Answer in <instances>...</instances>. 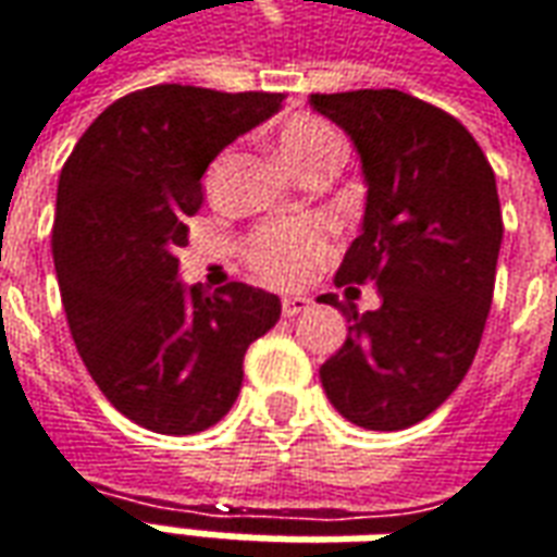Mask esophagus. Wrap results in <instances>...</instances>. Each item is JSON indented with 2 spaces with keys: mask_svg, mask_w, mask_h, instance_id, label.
<instances>
[{
  "mask_svg": "<svg viewBox=\"0 0 557 557\" xmlns=\"http://www.w3.org/2000/svg\"><path fill=\"white\" fill-rule=\"evenodd\" d=\"M311 308V298L305 296H286L283 298V317H298L301 311Z\"/></svg>",
  "mask_w": 557,
  "mask_h": 557,
  "instance_id": "34e87169",
  "label": "esophagus"
}]
</instances>
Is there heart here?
Returning a JSON list of instances; mask_svg holds the SVG:
<instances>
[{"mask_svg":"<svg viewBox=\"0 0 557 557\" xmlns=\"http://www.w3.org/2000/svg\"><path fill=\"white\" fill-rule=\"evenodd\" d=\"M277 145L283 160L298 175H305L320 163H338L342 157V138L336 128L311 113H298L280 125ZM330 246H333V231L326 221L314 215H296V219L259 224L243 240V259L252 274H259L274 286H298L326 259Z\"/></svg>","mask_w":557,"mask_h":557,"instance_id":"heart-1","label":"heart"}]
</instances>
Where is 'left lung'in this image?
<instances>
[{
    "label": "left lung",
    "mask_w": 557,
    "mask_h": 557,
    "mask_svg": "<svg viewBox=\"0 0 557 557\" xmlns=\"http://www.w3.org/2000/svg\"><path fill=\"white\" fill-rule=\"evenodd\" d=\"M308 101L351 135L367 178L363 231L336 286L375 283L382 298L357 314L355 301L320 296L348 317V338L320 382L348 422L400 432L437 410L478 355L503 243L496 175L466 125L407 91Z\"/></svg>",
    "instance_id": "obj_1"
}]
</instances>
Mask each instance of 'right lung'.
<instances>
[{
	"mask_svg": "<svg viewBox=\"0 0 557 557\" xmlns=\"http://www.w3.org/2000/svg\"><path fill=\"white\" fill-rule=\"evenodd\" d=\"M280 104V91L141 88L107 107L61 169L51 252L70 336L141 429L215 425L240 394L246 348L280 320V298L259 286L209 296L175 280L206 169Z\"/></svg>",
	"mask_w": 557,
	"mask_h": 557,
	"instance_id": "add662e5",
	"label": "right lung"
}]
</instances>
